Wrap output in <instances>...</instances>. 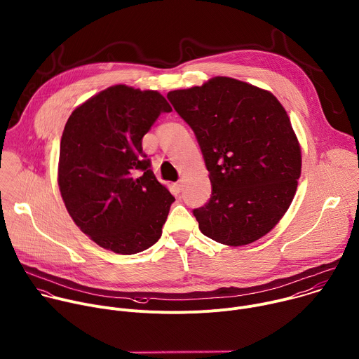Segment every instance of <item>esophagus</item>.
<instances>
[{"label":"esophagus","mask_w":359,"mask_h":359,"mask_svg":"<svg viewBox=\"0 0 359 359\" xmlns=\"http://www.w3.org/2000/svg\"><path fill=\"white\" fill-rule=\"evenodd\" d=\"M175 189H177L178 192H181V191H182V181H178V182L175 184Z\"/></svg>","instance_id":"34e87169"}]
</instances>
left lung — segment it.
Listing matches in <instances>:
<instances>
[{
  "label": "left lung",
  "mask_w": 359,
  "mask_h": 359,
  "mask_svg": "<svg viewBox=\"0 0 359 359\" xmlns=\"http://www.w3.org/2000/svg\"><path fill=\"white\" fill-rule=\"evenodd\" d=\"M191 126L212 184L194 209L201 232L238 248L269 233L287 212L302 175V147L287 111L269 90L215 76L168 92Z\"/></svg>",
  "instance_id": "1"
}]
</instances>
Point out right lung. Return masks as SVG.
<instances>
[{
    "label": "right lung",
    "instance_id": "obj_1",
    "mask_svg": "<svg viewBox=\"0 0 359 359\" xmlns=\"http://www.w3.org/2000/svg\"><path fill=\"white\" fill-rule=\"evenodd\" d=\"M171 110L157 90L114 85L69 116L60 138L59 191L70 218L100 248L134 255L160 239L175 198L150 170L141 140Z\"/></svg>",
    "mask_w": 359,
    "mask_h": 359
}]
</instances>
